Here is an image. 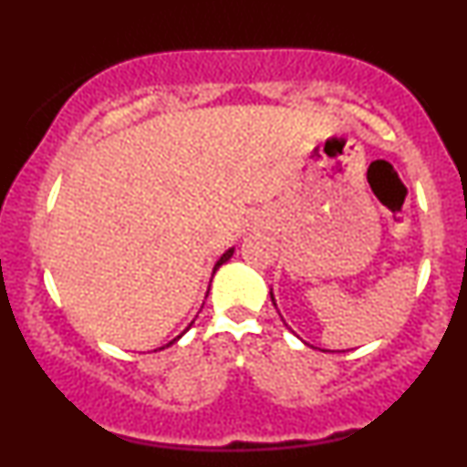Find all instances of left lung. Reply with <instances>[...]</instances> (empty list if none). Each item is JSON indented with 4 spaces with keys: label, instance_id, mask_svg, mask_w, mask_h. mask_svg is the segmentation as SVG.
Listing matches in <instances>:
<instances>
[{
    "label": "left lung",
    "instance_id": "1",
    "mask_svg": "<svg viewBox=\"0 0 467 467\" xmlns=\"http://www.w3.org/2000/svg\"><path fill=\"white\" fill-rule=\"evenodd\" d=\"M270 298H272V303H275V307H276V301H275V294L270 292ZM323 351H327V349H323Z\"/></svg>",
    "mask_w": 467,
    "mask_h": 467
}]
</instances>
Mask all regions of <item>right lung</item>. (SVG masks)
<instances>
[{"instance_id": "add662e5", "label": "right lung", "mask_w": 467, "mask_h": 467, "mask_svg": "<svg viewBox=\"0 0 467 467\" xmlns=\"http://www.w3.org/2000/svg\"><path fill=\"white\" fill-rule=\"evenodd\" d=\"M233 252H234V248H228L226 252H223V254H222V256H219V261H217V264H215V267H213V275H215V272L219 270V267H222L223 264H226V261L230 259V256H233ZM191 325H192V323H191ZM191 325H189V327H191ZM189 327H186V329H189ZM182 336H184V334H180L178 337H173V340H171V342H169V345H173V342H175V340H180V337H182ZM169 345H166V347H169ZM162 349H164V347H162Z\"/></svg>"}]
</instances>
